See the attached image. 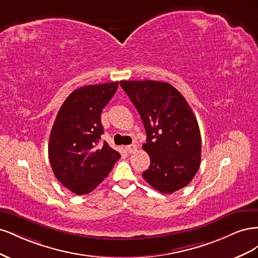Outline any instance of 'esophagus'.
Listing matches in <instances>:
<instances>
[{"label": "esophagus", "instance_id": "obj_1", "mask_svg": "<svg viewBox=\"0 0 258 258\" xmlns=\"http://www.w3.org/2000/svg\"><path fill=\"white\" fill-rule=\"evenodd\" d=\"M126 150H127V152L129 154H132V153H135L138 150V146H137V144H131V145L126 146Z\"/></svg>", "mask_w": 258, "mask_h": 258}]
</instances>
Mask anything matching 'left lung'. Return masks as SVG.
<instances>
[{
	"instance_id": "obj_1",
	"label": "left lung",
	"mask_w": 258,
	"mask_h": 258,
	"mask_svg": "<svg viewBox=\"0 0 258 258\" xmlns=\"http://www.w3.org/2000/svg\"><path fill=\"white\" fill-rule=\"evenodd\" d=\"M146 131L151 165L142 176L156 190L172 194L189 184L201 161L196 117L182 93L157 81H120Z\"/></svg>"
}]
</instances>
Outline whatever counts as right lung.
<instances>
[{"label":"right lung","mask_w":258,"mask_h":258,"mask_svg":"<svg viewBox=\"0 0 258 258\" xmlns=\"http://www.w3.org/2000/svg\"><path fill=\"white\" fill-rule=\"evenodd\" d=\"M118 82L74 90L61 105L49 137L48 156L54 176L76 195L92 191L111 172L120 154L101 143V113Z\"/></svg>","instance_id":"add662e5"}]
</instances>
